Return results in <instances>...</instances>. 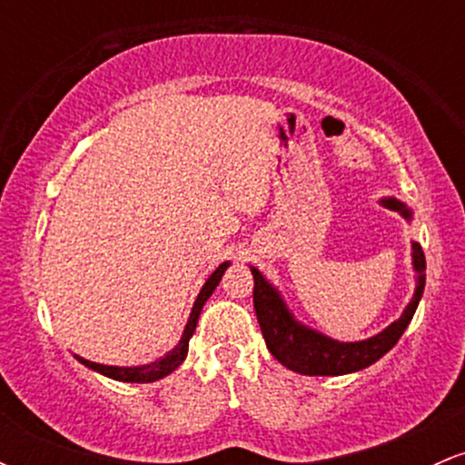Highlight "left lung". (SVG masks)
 <instances>
[{
    "instance_id": "8db88e82",
    "label": "left lung",
    "mask_w": 465,
    "mask_h": 465,
    "mask_svg": "<svg viewBox=\"0 0 465 465\" xmlns=\"http://www.w3.org/2000/svg\"><path fill=\"white\" fill-rule=\"evenodd\" d=\"M382 203L400 212L404 218H411V212L404 207V203L396 199H385ZM413 266L418 271V286H415L413 300L402 312V317L389 325L387 330H382L381 334L367 341H356V343H339V341L328 339V336L297 323L292 314L286 311V303L282 302L280 292L264 280L258 269L251 266L253 308L258 314L266 348L282 365L303 373V376H341V373L365 370L398 343V339L413 319L415 308H418L426 282V258L418 242H413Z\"/></svg>"
}]
</instances>
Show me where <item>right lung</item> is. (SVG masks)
<instances>
[{"mask_svg":"<svg viewBox=\"0 0 465 465\" xmlns=\"http://www.w3.org/2000/svg\"><path fill=\"white\" fill-rule=\"evenodd\" d=\"M227 266H229L227 262H223L221 266H218L214 273L210 275V280L205 282V286L201 288L199 297H196V302H194V308H192V312H190L188 325H185V330H183V336H181L177 348H174L173 351H168L163 359L154 361V362H151V365H142V367H114V365H100V362L80 359V356H76V359L83 362L84 367H89V370L100 371V373H104V376L114 378V381H122V382H154V381H159V378L173 373L181 365V362L185 361L190 339H192V334H194L196 322H199V314L203 311V303L210 300V295L214 292V288L218 286V282H221V277H223V273H225Z\"/></svg>","mask_w":465,"mask_h":465,"instance_id":"obj_1","label":"right lung"}]
</instances>
